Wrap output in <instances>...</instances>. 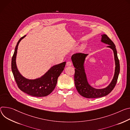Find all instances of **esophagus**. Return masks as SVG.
I'll return each mask as SVG.
<instances>
[{"label": "esophagus", "mask_w": 130, "mask_h": 130, "mask_svg": "<svg viewBox=\"0 0 130 130\" xmlns=\"http://www.w3.org/2000/svg\"><path fill=\"white\" fill-rule=\"evenodd\" d=\"M67 66H71L72 65V62L71 61H68L66 63Z\"/></svg>", "instance_id": "esophagus-1"}]
</instances>
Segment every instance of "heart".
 Here are the masks:
<instances>
[{"instance_id":"obj_1","label":"heart","mask_w":130,"mask_h":130,"mask_svg":"<svg viewBox=\"0 0 130 130\" xmlns=\"http://www.w3.org/2000/svg\"><path fill=\"white\" fill-rule=\"evenodd\" d=\"M83 48H84L83 46H81L80 47V50H83Z\"/></svg>"}]
</instances>
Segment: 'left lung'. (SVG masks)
Returning a JSON list of instances; mask_svg holds the SVG:
<instances>
[{
	"mask_svg": "<svg viewBox=\"0 0 130 130\" xmlns=\"http://www.w3.org/2000/svg\"><path fill=\"white\" fill-rule=\"evenodd\" d=\"M101 36L102 38L101 41L108 44V45L107 47L113 51L115 62V69L113 78L106 87L102 89H96L92 87L89 84L84 68L86 58L88 54L76 53L73 54L71 57L73 66L75 68L74 74L75 87L79 94L86 98H98L108 94L116 86L120 72L119 60L117 56L116 46L106 35L104 34Z\"/></svg>",
	"mask_w": 130,
	"mask_h": 130,
	"instance_id": "left-lung-1",
	"label": "left lung"
}]
</instances>
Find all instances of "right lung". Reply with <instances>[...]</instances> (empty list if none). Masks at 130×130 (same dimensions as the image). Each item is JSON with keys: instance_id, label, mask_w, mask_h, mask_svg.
<instances>
[{"instance_id": "add662e5", "label": "right lung", "mask_w": 130, "mask_h": 130, "mask_svg": "<svg viewBox=\"0 0 130 130\" xmlns=\"http://www.w3.org/2000/svg\"><path fill=\"white\" fill-rule=\"evenodd\" d=\"M25 36L22 37L18 41L12 58L11 69L14 79L18 87L23 92L33 96H47L55 89L58 78L64 70L66 62L53 66L44 75L39 78L34 79L25 78L20 73L16 63L19 44Z\"/></svg>"}]
</instances>
